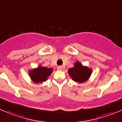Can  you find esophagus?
Instances as JSON below:
<instances>
[{"label": "esophagus", "mask_w": 122, "mask_h": 122, "mask_svg": "<svg viewBox=\"0 0 122 122\" xmlns=\"http://www.w3.org/2000/svg\"><path fill=\"white\" fill-rule=\"evenodd\" d=\"M57 69L58 70H62L63 69V67H62V66H58Z\"/></svg>", "instance_id": "1"}]
</instances>
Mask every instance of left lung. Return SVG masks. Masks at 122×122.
I'll list each match as a JSON object with an SVG mask.
<instances>
[{
    "label": "left lung",
    "instance_id": "obj_1",
    "mask_svg": "<svg viewBox=\"0 0 122 122\" xmlns=\"http://www.w3.org/2000/svg\"><path fill=\"white\" fill-rule=\"evenodd\" d=\"M70 76L76 82L83 83L88 80L92 74V69L83 66L80 62L76 61L74 67L68 70Z\"/></svg>",
    "mask_w": 122,
    "mask_h": 122
}]
</instances>
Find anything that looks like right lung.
<instances>
[{
    "label": "right lung",
    "instance_id": "obj_1",
    "mask_svg": "<svg viewBox=\"0 0 122 122\" xmlns=\"http://www.w3.org/2000/svg\"><path fill=\"white\" fill-rule=\"evenodd\" d=\"M53 69L39 66L37 68L29 71V76L33 81L36 83L46 81L48 77L52 74Z\"/></svg>",
    "mask_w": 122,
    "mask_h": 122
}]
</instances>
